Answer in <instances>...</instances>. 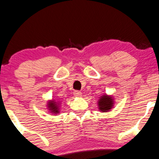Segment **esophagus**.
<instances>
[{"instance_id":"1","label":"esophagus","mask_w":159,"mask_h":159,"mask_svg":"<svg viewBox=\"0 0 159 159\" xmlns=\"http://www.w3.org/2000/svg\"><path fill=\"white\" fill-rule=\"evenodd\" d=\"M74 95L75 97H81L82 96V93L79 91H74Z\"/></svg>"}]
</instances>
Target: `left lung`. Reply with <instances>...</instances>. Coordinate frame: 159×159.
I'll use <instances>...</instances> for the list:
<instances>
[{"mask_svg": "<svg viewBox=\"0 0 159 159\" xmlns=\"http://www.w3.org/2000/svg\"><path fill=\"white\" fill-rule=\"evenodd\" d=\"M98 106L102 112L110 111L114 106V98L106 94L101 96L98 101Z\"/></svg>", "mask_w": 159, "mask_h": 159, "instance_id": "8db88e82", "label": "left lung"}]
</instances>
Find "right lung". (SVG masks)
<instances>
[{"label": "right lung", "mask_w": 159, "mask_h": 159, "mask_svg": "<svg viewBox=\"0 0 159 159\" xmlns=\"http://www.w3.org/2000/svg\"><path fill=\"white\" fill-rule=\"evenodd\" d=\"M60 105L61 103L59 102H56L55 100H51L48 102L47 106L48 109L49 110L50 112L52 114H54V115H57L60 112Z\"/></svg>", "instance_id": "1"}]
</instances>
